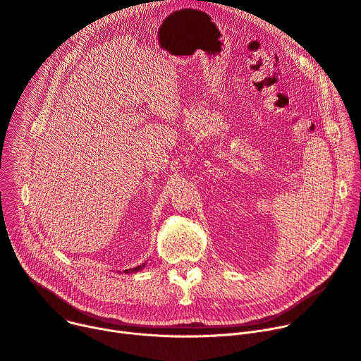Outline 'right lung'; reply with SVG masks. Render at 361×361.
Here are the masks:
<instances>
[{"mask_svg":"<svg viewBox=\"0 0 361 361\" xmlns=\"http://www.w3.org/2000/svg\"><path fill=\"white\" fill-rule=\"evenodd\" d=\"M143 267H145V264H143ZM143 267H136V268H133V269H128V271H126V272H127V274H128V272H137V271H140V269H142Z\"/></svg>","mask_w":361,"mask_h":361,"instance_id":"add662e5","label":"right lung"}]
</instances>
